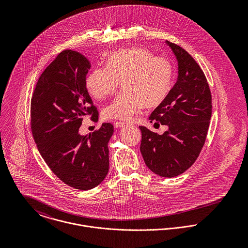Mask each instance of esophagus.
I'll list each match as a JSON object with an SVG mask.
<instances>
[{
  "mask_svg": "<svg viewBox=\"0 0 248 248\" xmlns=\"http://www.w3.org/2000/svg\"><path fill=\"white\" fill-rule=\"evenodd\" d=\"M127 125V123H124V122H121V121H115L114 122V127L115 128H122V127H125Z\"/></svg>",
  "mask_w": 248,
  "mask_h": 248,
  "instance_id": "esophagus-1",
  "label": "esophagus"
}]
</instances>
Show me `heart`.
<instances>
[{
	"mask_svg": "<svg viewBox=\"0 0 248 248\" xmlns=\"http://www.w3.org/2000/svg\"><path fill=\"white\" fill-rule=\"evenodd\" d=\"M173 67L148 49L131 47L111 53L107 67L96 68L86 78V88L95 99L121 92L102 111L106 119L129 120L143 107L155 108L169 96L173 87Z\"/></svg>",
	"mask_w": 248,
	"mask_h": 248,
	"instance_id": "heart-1",
	"label": "heart"
}]
</instances>
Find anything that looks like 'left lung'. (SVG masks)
<instances>
[{"instance_id": "8db88e82", "label": "left lung", "mask_w": 248, "mask_h": 248, "mask_svg": "<svg viewBox=\"0 0 248 248\" xmlns=\"http://www.w3.org/2000/svg\"><path fill=\"white\" fill-rule=\"evenodd\" d=\"M177 60L178 75L167 99L149 119L167 125L163 135L140 126L141 152L147 167L164 177H177L189 169L206 140L212 114V96L206 77L182 47L166 41Z\"/></svg>"}]
</instances>
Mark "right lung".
Returning <instances> with one entry per match:
<instances>
[{
  "mask_svg": "<svg viewBox=\"0 0 248 248\" xmlns=\"http://www.w3.org/2000/svg\"><path fill=\"white\" fill-rule=\"evenodd\" d=\"M90 61L67 49L43 71L31 98V125L38 151L60 180L79 190L99 185L108 172V143L113 126L103 123L90 136L79 128L86 115L98 111L86 88Z\"/></svg>",
  "mask_w": 248,
  "mask_h": 248,
  "instance_id": "right-lung-1",
  "label": "right lung"
}]
</instances>
